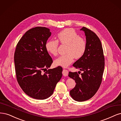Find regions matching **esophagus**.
Here are the masks:
<instances>
[{
  "label": "esophagus",
  "instance_id": "esophagus-1",
  "mask_svg": "<svg viewBox=\"0 0 121 121\" xmlns=\"http://www.w3.org/2000/svg\"><path fill=\"white\" fill-rule=\"evenodd\" d=\"M62 74H63V76H67L68 74V71L66 69H63V71H62Z\"/></svg>",
  "mask_w": 121,
  "mask_h": 121
}]
</instances>
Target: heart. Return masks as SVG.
Listing matches in <instances>:
<instances>
[{"label":"heart","instance_id":"heart-1","mask_svg":"<svg viewBox=\"0 0 121 121\" xmlns=\"http://www.w3.org/2000/svg\"><path fill=\"white\" fill-rule=\"evenodd\" d=\"M58 42L66 47L64 55L54 61L56 66L67 67L73 62L74 58L78 59L82 57L86 49V41L72 29H66L60 32L57 35V40H50L47 42L45 45L47 51L52 55H57Z\"/></svg>","mask_w":121,"mask_h":121}]
</instances>
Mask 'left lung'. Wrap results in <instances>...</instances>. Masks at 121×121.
Wrapping results in <instances>:
<instances>
[{
    "label": "left lung",
    "mask_w": 121,
    "mask_h": 121,
    "mask_svg": "<svg viewBox=\"0 0 121 121\" xmlns=\"http://www.w3.org/2000/svg\"><path fill=\"white\" fill-rule=\"evenodd\" d=\"M80 30L84 31L86 36V49L83 56L73 66L83 73L79 75L77 72H69L68 74L76 82L70 95L77 102L87 100L95 94L102 83L104 67L103 49L99 38L85 27Z\"/></svg>",
    "instance_id": "1"
}]
</instances>
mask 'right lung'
I'll use <instances>...</instances> for the list:
<instances>
[{"label":"right lung","mask_w":121,"mask_h":121,"mask_svg":"<svg viewBox=\"0 0 121 121\" xmlns=\"http://www.w3.org/2000/svg\"><path fill=\"white\" fill-rule=\"evenodd\" d=\"M51 35L50 29L45 27L31 29L19 40L14 52L17 81L26 94L35 99L50 97L62 76L61 66L47 70L53 63L45 48Z\"/></svg>","instance_id":"add662e5"}]
</instances>
